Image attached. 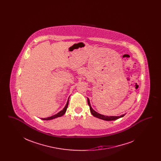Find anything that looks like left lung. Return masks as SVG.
I'll return each mask as SVG.
<instances>
[{"instance_id": "obj_1", "label": "left lung", "mask_w": 161, "mask_h": 161, "mask_svg": "<svg viewBox=\"0 0 161 161\" xmlns=\"http://www.w3.org/2000/svg\"><path fill=\"white\" fill-rule=\"evenodd\" d=\"M87 103H88V104L89 106L90 107V110H91V112L93 116H94L95 117H97L98 118H100L101 119L103 120H105V121H114L115 119H119V118H121L123 117L125 115H122L121 116H104V115H101L100 114L97 113V112H95L93 108H92L91 106V104H90V101L87 98Z\"/></svg>"}]
</instances>
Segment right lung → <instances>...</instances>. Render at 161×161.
<instances>
[{
	"label": "right lung",
	"mask_w": 161,
	"mask_h": 161,
	"mask_svg": "<svg viewBox=\"0 0 161 161\" xmlns=\"http://www.w3.org/2000/svg\"><path fill=\"white\" fill-rule=\"evenodd\" d=\"M68 103H69V102L67 103L66 105L65 106V107H64V108L61 111H60V112L57 114L56 115H53L52 116L46 118H42V119H43V120H50V119H54V118H58V117H60L61 116H63V115L65 114V112L66 111V109H67L68 106Z\"/></svg>",
	"instance_id": "add662e5"
}]
</instances>
